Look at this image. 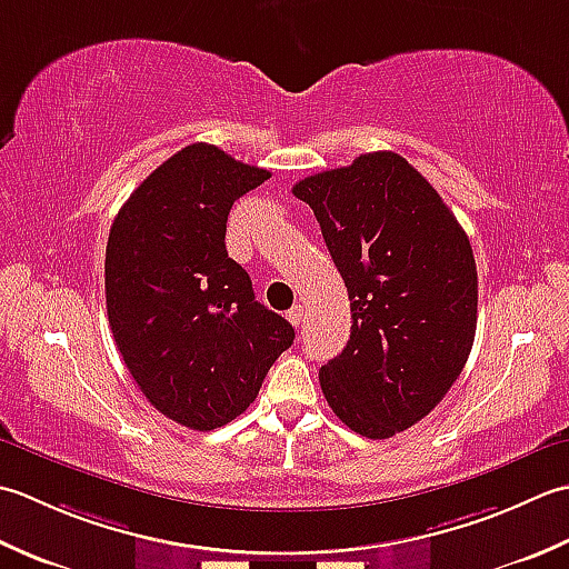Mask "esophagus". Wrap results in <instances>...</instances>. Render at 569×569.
<instances>
[{
  "mask_svg": "<svg viewBox=\"0 0 569 569\" xmlns=\"http://www.w3.org/2000/svg\"><path fill=\"white\" fill-rule=\"evenodd\" d=\"M287 319H289V323H292V327H299L301 319H305V307L297 305V307L289 309V311H287Z\"/></svg>",
  "mask_w": 569,
  "mask_h": 569,
  "instance_id": "34e87169",
  "label": "esophagus"
}]
</instances>
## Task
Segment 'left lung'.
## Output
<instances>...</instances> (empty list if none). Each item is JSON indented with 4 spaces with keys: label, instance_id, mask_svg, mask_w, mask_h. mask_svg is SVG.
Instances as JSON below:
<instances>
[{
    "label": "left lung",
    "instance_id": "1",
    "mask_svg": "<svg viewBox=\"0 0 569 569\" xmlns=\"http://www.w3.org/2000/svg\"><path fill=\"white\" fill-rule=\"evenodd\" d=\"M292 193L311 206L351 299V339L319 370L336 417L388 439L455 386L477 333L471 242L430 181L396 152L315 173Z\"/></svg>",
    "mask_w": 569,
    "mask_h": 569
}]
</instances>
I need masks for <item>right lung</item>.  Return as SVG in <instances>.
<instances>
[{"instance_id": "obj_1", "label": "right lung", "mask_w": 569, "mask_h": 569, "mask_svg": "<svg viewBox=\"0 0 569 569\" xmlns=\"http://www.w3.org/2000/svg\"><path fill=\"white\" fill-rule=\"evenodd\" d=\"M268 179V169L196 142L149 173L112 220L114 343L144 398L189 430H216L248 410L295 341L292 323L254 301L226 250L230 208Z\"/></svg>"}]
</instances>
